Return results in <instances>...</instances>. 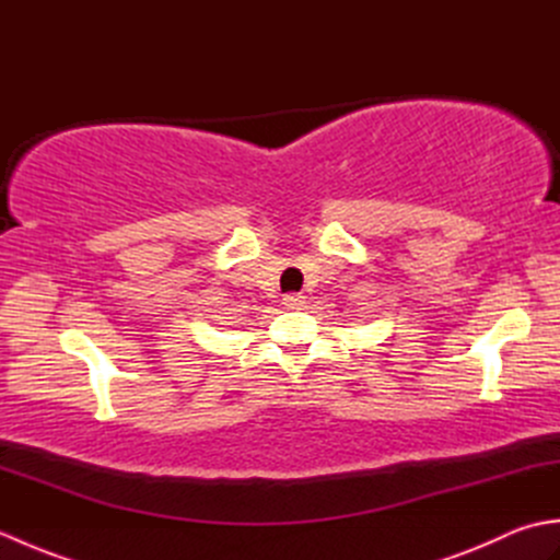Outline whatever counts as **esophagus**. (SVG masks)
<instances>
[{"label":"esophagus","mask_w":560,"mask_h":560,"mask_svg":"<svg viewBox=\"0 0 560 560\" xmlns=\"http://www.w3.org/2000/svg\"><path fill=\"white\" fill-rule=\"evenodd\" d=\"M283 305H287L289 311H299V307H303V305H305V295H301V293H289V295H283Z\"/></svg>","instance_id":"esophagus-1"}]
</instances>
